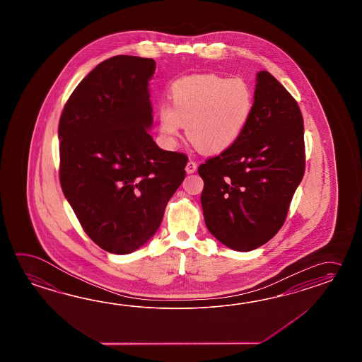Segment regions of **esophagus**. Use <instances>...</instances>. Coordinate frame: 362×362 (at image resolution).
<instances>
[{
	"instance_id": "esophagus-1",
	"label": "esophagus",
	"mask_w": 362,
	"mask_h": 362,
	"mask_svg": "<svg viewBox=\"0 0 362 362\" xmlns=\"http://www.w3.org/2000/svg\"><path fill=\"white\" fill-rule=\"evenodd\" d=\"M197 167H198V165H197V163L195 162L187 163V164H186V168H185V170H186V173L192 175V173H194V172L197 170Z\"/></svg>"
}]
</instances>
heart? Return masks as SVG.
<instances>
[{"mask_svg": "<svg viewBox=\"0 0 362 362\" xmlns=\"http://www.w3.org/2000/svg\"><path fill=\"white\" fill-rule=\"evenodd\" d=\"M172 107L159 111L160 129L176 144L186 124L189 139L208 154H220L237 144L254 112V94L242 78L215 74L181 77L170 88Z\"/></svg>", "mask_w": 362, "mask_h": 362, "instance_id": "obj_1", "label": "heart"}]
</instances>
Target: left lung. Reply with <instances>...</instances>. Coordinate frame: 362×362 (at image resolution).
Wrapping results in <instances>:
<instances>
[{
    "label": "left lung",
    "instance_id": "obj_1",
    "mask_svg": "<svg viewBox=\"0 0 362 362\" xmlns=\"http://www.w3.org/2000/svg\"><path fill=\"white\" fill-rule=\"evenodd\" d=\"M304 168L300 108L276 77L260 71L246 131L234 146L198 168L208 230L240 252L265 245L285 223Z\"/></svg>",
    "mask_w": 362,
    "mask_h": 362
}]
</instances>
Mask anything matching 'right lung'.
Masks as SVG:
<instances>
[{"label":"right lung","mask_w":362,"mask_h":362,"mask_svg":"<svg viewBox=\"0 0 362 362\" xmlns=\"http://www.w3.org/2000/svg\"><path fill=\"white\" fill-rule=\"evenodd\" d=\"M154 59L116 55L77 85L63 108L59 177L85 233L111 254L139 250L162 223L187 156L155 144L148 81Z\"/></svg>","instance_id":"add662e5"}]
</instances>
